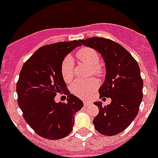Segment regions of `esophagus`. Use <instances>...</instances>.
<instances>
[{
    "mask_svg": "<svg viewBox=\"0 0 158 158\" xmlns=\"http://www.w3.org/2000/svg\"><path fill=\"white\" fill-rule=\"evenodd\" d=\"M91 104V102L89 101V100H85V101H84V106H85V107H88V106H89Z\"/></svg>",
    "mask_w": 158,
    "mask_h": 158,
    "instance_id": "obj_1",
    "label": "esophagus"
}]
</instances>
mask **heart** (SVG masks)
Masks as SVG:
<instances>
[{
  "label": "heart",
  "instance_id": "b5f03b06",
  "mask_svg": "<svg viewBox=\"0 0 158 158\" xmlns=\"http://www.w3.org/2000/svg\"><path fill=\"white\" fill-rule=\"evenodd\" d=\"M76 56L81 62L91 66L90 74L103 77L104 69L99 65L100 55L98 52L91 47H82L76 53ZM61 74L66 83H70L73 78V62L70 56H66L61 64ZM98 87V81L96 78L88 81H76L70 87L71 93L79 98L85 99L91 96L92 93Z\"/></svg>",
  "mask_w": 158,
  "mask_h": 158
}]
</instances>
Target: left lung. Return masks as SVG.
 I'll return each mask as SVG.
<instances>
[{
  "label": "left lung",
  "mask_w": 158,
  "mask_h": 158,
  "mask_svg": "<svg viewBox=\"0 0 158 158\" xmlns=\"http://www.w3.org/2000/svg\"><path fill=\"white\" fill-rule=\"evenodd\" d=\"M80 43L100 52L105 62V81L99 93L100 98H111V102L107 106L94 102L99 113L93 123L99 133L114 136L128 127L139 112L143 96L140 68L126 49L112 40L93 37Z\"/></svg>",
  "instance_id": "obj_1"
}]
</instances>
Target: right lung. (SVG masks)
I'll list each match as a JSON object with an SVG mask.
<instances>
[{
    "label": "right lung",
    "mask_w": 158,
    "mask_h": 158,
    "mask_svg": "<svg viewBox=\"0 0 158 158\" xmlns=\"http://www.w3.org/2000/svg\"><path fill=\"white\" fill-rule=\"evenodd\" d=\"M80 40L60 42L38 49L24 62L16 83L19 107L23 118L37 135L58 140L71 133L74 115L83 102L70 94L61 74L62 61ZM67 96V103L54 101L58 92Z\"/></svg>",
    "instance_id": "1"
}]
</instances>
